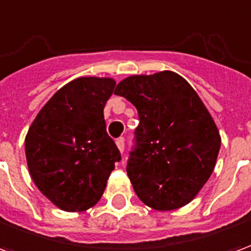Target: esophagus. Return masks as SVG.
Listing matches in <instances>:
<instances>
[{
    "label": "esophagus",
    "instance_id": "34e87169",
    "mask_svg": "<svg viewBox=\"0 0 251 251\" xmlns=\"http://www.w3.org/2000/svg\"><path fill=\"white\" fill-rule=\"evenodd\" d=\"M115 144H117V147H118L121 152H124V149H125V140L124 138H117Z\"/></svg>",
    "mask_w": 251,
    "mask_h": 251
}]
</instances>
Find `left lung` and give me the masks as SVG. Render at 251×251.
<instances>
[{
  "instance_id": "obj_1",
  "label": "left lung",
  "mask_w": 251,
  "mask_h": 251,
  "mask_svg": "<svg viewBox=\"0 0 251 251\" xmlns=\"http://www.w3.org/2000/svg\"><path fill=\"white\" fill-rule=\"evenodd\" d=\"M114 94L138 111L126 165L137 196L158 211L188 204L212 174L221 148L215 122L198 94L171 71L126 77Z\"/></svg>"
}]
</instances>
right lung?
I'll return each instance as SVG.
<instances>
[{"instance_id": "obj_1", "label": "right lung", "mask_w": 251, "mask_h": 251, "mask_svg": "<svg viewBox=\"0 0 251 251\" xmlns=\"http://www.w3.org/2000/svg\"><path fill=\"white\" fill-rule=\"evenodd\" d=\"M109 77H79L40 110L25 138L32 179L64 211L98 203L121 152L106 131L104 104L114 91Z\"/></svg>"}]
</instances>
